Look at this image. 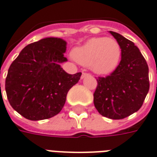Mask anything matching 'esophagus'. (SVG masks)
Listing matches in <instances>:
<instances>
[{
	"label": "esophagus",
	"instance_id": "obj_1",
	"mask_svg": "<svg viewBox=\"0 0 157 157\" xmlns=\"http://www.w3.org/2000/svg\"><path fill=\"white\" fill-rule=\"evenodd\" d=\"M88 76H90V73H82V76H81V78H85V77H88Z\"/></svg>",
	"mask_w": 157,
	"mask_h": 157
}]
</instances>
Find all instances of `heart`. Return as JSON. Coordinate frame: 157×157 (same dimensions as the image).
<instances>
[{"instance_id":"heart-1","label":"heart","mask_w":157,"mask_h":157,"mask_svg":"<svg viewBox=\"0 0 157 157\" xmlns=\"http://www.w3.org/2000/svg\"><path fill=\"white\" fill-rule=\"evenodd\" d=\"M74 59L98 74H110L118 67L122 56L119 43L112 38H92L74 50Z\"/></svg>"}]
</instances>
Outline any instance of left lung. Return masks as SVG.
<instances>
[{"mask_svg": "<svg viewBox=\"0 0 157 157\" xmlns=\"http://www.w3.org/2000/svg\"><path fill=\"white\" fill-rule=\"evenodd\" d=\"M110 34L119 43L122 58L115 71L97 78L94 105L102 116L123 119L143 105L150 88L149 67L134 42L116 32Z\"/></svg>", "mask_w": 157, "mask_h": 157, "instance_id": "left-lung-1", "label": "left lung"}]
</instances>
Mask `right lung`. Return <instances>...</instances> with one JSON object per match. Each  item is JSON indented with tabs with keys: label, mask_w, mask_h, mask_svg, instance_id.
Here are the masks:
<instances>
[{
	"label": "right lung",
	"mask_w": 157,
	"mask_h": 157,
	"mask_svg": "<svg viewBox=\"0 0 157 157\" xmlns=\"http://www.w3.org/2000/svg\"><path fill=\"white\" fill-rule=\"evenodd\" d=\"M67 42L45 38L28 45L11 64L5 89L10 105L32 121L48 119L62 111L67 92L81 73L68 74L61 67Z\"/></svg>",
	"instance_id": "1"
}]
</instances>
